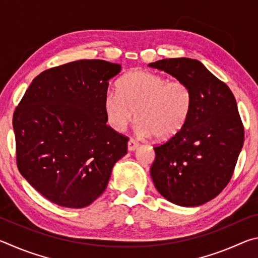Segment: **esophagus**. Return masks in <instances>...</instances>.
I'll list each match as a JSON object with an SVG mask.
<instances>
[{
  "label": "esophagus",
  "mask_w": 258,
  "mask_h": 258,
  "mask_svg": "<svg viewBox=\"0 0 258 258\" xmlns=\"http://www.w3.org/2000/svg\"><path fill=\"white\" fill-rule=\"evenodd\" d=\"M138 147H139V142H138V141H135L134 139H130V140H128V142H127V148H128V150H130V151H133V150H135V149H137Z\"/></svg>",
  "instance_id": "34e87169"
}]
</instances>
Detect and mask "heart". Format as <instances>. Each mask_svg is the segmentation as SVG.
<instances>
[{
  "label": "heart",
  "mask_w": 258,
  "mask_h": 258,
  "mask_svg": "<svg viewBox=\"0 0 258 258\" xmlns=\"http://www.w3.org/2000/svg\"><path fill=\"white\" fill-rule=\"evenodd\" d=\"M194 95L181 80L146 71H132L117 83V92L104 95L103 110L107 123L116 132H123L137 118V131L143 137L167 141L184 127L191 115Z\"/></svg>",
  "instance_id": "obj_1"
}]
</instances>
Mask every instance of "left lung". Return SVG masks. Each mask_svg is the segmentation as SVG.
Returning <instances> with one entry per match:
<instances>
[{"mask_svg":"<svg viewBox=\"0 0 258 258\" xmlns=\"http://www.w3.org/2000/svg\"><path fill=\"white\" fill-rule=\"evenodd\" d=\"M185 82L194 106L180 133L155 146L150 174L168 202L195 207L228 185L243 145L244 131L234 95L198 60L163 59L149 64Z\"/></svg>","mask_w":258,"mask_h":258,"instance_id":"1","label":"left lung"}]
</instances>
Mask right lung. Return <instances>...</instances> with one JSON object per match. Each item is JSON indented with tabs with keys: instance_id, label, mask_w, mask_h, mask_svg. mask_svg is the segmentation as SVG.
Here are the masks:
<instances>
[{
	"instance_id": "add662e5",
	"label": "right lung",
	"mask_w": 258,
	"mask_h": 258,
	"mask_svg": "<svg viewBox=\"0 0 258 258\" xmlns=\"http://www.w3.org/2000/svg\"><path fill=\"white\" fill-rule=\"evenodd\" d=\"M120 66L78 60L34 78L14 112L17 167L61 207L82 208L106 190L128 138L107 125L103 100Z\"/></svg>"
}]
</instances>
